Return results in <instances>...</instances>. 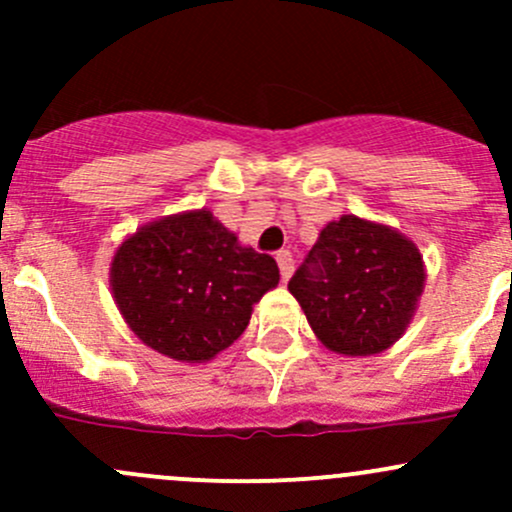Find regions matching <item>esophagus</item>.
Here are the masks:
<instances>
[{
    "mask_svg": "<svg viewBox=\"0 0 512 512\" xmlns=\"http://www.w3.org/2000/svg\"><path fill=\"white\" fill-rule=\"evenodd\" d=\"M277 265H280V275H282V280H289V277H292V272H294V260H292V252H287V250H280L277 252Z\"/></svg>",
    "mask_w": 512,
    "mask_h": 512,
    "instance_id": "esophagus-1",
    "label": "esophagus"
}]
</instances>
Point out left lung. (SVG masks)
Returning <instances> with one entry per match:
<instances>
[{
	"label": "left lung",
	"instance_id": "8db88e82",
	"mask_svg": "<svg viewBox=\"0 0 512 512\" xmlns=\"http://www.w3.org/2000/svg\"><path fill=\"white\" fill-rule=\"evenodd\" d=\"M423 285L426 265L409 237L342 215L322 227L287 289L329 352L374 356L406 332Z\"/></svg>",
	"mask_w": 512,
	"mask_h": 512
}]
</instances>
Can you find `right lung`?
Listing matches in <instances>:
<instances>
[{"mask_svg": "<svg viewBox=\"0 0 512 512\" xmlns=\"http://www.w3.org/2000/svg\"><path fill=\"white\" fill-rule=\"evenodd\" d=\"M108 282L118 312L146 347L180 364H205L245 332L252 304L277 287L280 270L200 208L128 235Z\"/></svg>", "mask_w": 512, "mask_h": 512, "instance_id": "add662e5", "label": "right lung"}]
</instances>
